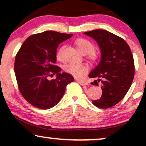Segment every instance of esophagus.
I'll list each match as a JSON object with an SVG mask.
<instances>
[{"mask_svg": "<svg viewBox=\"0 0 146 146\" xmlns=\"http://www.w3.org/2000/svg\"><path fill=\"white\" fill-rule=\"evenodd\" d=\"M76 81L78 82L80 85H82V86H87V85L88 84V83L87 82L84 81V80H79V79H77Z\"/></svg>", "mask_w": 146, "mask_h": 146, "instance_id": "esophagus-1", "label": "esophagus"}]
</instances>
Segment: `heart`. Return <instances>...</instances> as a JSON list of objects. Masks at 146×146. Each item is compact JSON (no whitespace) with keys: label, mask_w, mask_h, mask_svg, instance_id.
I'll list each match as a JSON object with an SVG mask.
<instances>
[{"label":"heart","mask_w":146,"mask_h":146,"mask_svg":"<svg viewBox=\"0 0 146 146\" xmlns=\"http://www.w3.org/2000/svg\"><path fill=\"white\" fill-rule=\"evenodd\" d=\"M75 44L78 51L82 54H87L94 49V46L88 40L84 38H79L75 41ZM65 46H61L56 53V58L59 61L64 60V50ZM91 58H94V54H90ZM64 69L67 73L74 75L75 77H81L84 75L87 71V67L84 64L81 63H69L64 66Z\"/></svg>","instance_id":"heart-1"}]
</instances>
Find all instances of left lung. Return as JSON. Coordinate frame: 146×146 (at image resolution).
<instances>
[{"label":"left lung","mask_w":146,"mask_h":146,"mask_svg":"<svg viewBox=\"0 0 146 146\" xmlns=\"http://www.w3.org/2000/svg\"><path fill=\"white\" fill-rule=\"evenodd\" d=\"M84 34L93 38L101 51L100 63L88 76L98 78L90 84L98 86L101 83L102 95L92 102L98 108H110L124 98L133 81L135 64L131 50L124 40L106 30L95 29Z\"/></svg>","instance_id":"8db88e82"}]
</instances>
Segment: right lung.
Returning a JSON list of instances; mask_svg holds the SVG:
<instances>
[{"label":"right lung","instance_id":"1","mask_svg":"<svg viewBox=\"0 0 146 146\" xmlns=\"http://www.w3.org/2000/svg\"><path fill=\"white\" fill-rule=\"evenodd\" d=\"M73 34L46 31L27 38L15 58L14 72L18 88L29 103L40 109H49L60 101L66 86L74 81L56 66L57 48ZM56 74L49 80L48 76Z\"/></svg>","mask_w":146,"mask_h":146}]
</instances>
